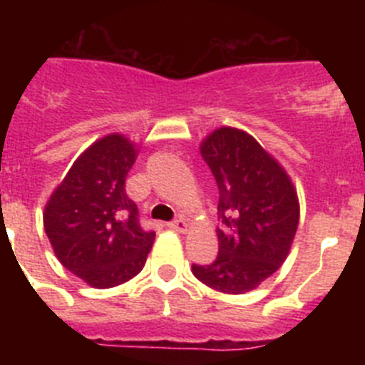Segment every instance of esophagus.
<instances>
[{"mask_svg": "<svg viewBox=\"0 0 365 365\" xmlns=\"http://www.w3.org/2000/svg\"><path fill=\"white\" fill-rule=\"evenodd\" d=\"M170 228L177 232H186L188 230V222H186L185 219H175V221L170 222Z\"/></svg>", "mask_w": 365, "mask_h": 365, "instance_id": "obj_1", "label": "esophagus"}]
</instances>
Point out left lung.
<instances>
[{
    "label": "left lung",
    "instance_id": "left-lung-1",
    "mask_svg": "<svg viewBox=\"0 0 365 365\" xmlns=\"http://www.w3.org/2000/svg\"><path fill=\"white\" fill-rule=\"evenodd\" d=\"M219 188V254L193 276L225 294H245L270 278L289 256L299 221L291 177L252 135L219 128L201 143Z\"/></svg>",
    "mask_w": 365,
    "mask_h": 365
}]
</instances>
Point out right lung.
<instances>
[{
  "instance_id": "1",
  "label": "right lung",
  "mask_w": 365,
  "mask_h": 365,
  "mask_svg": "<svg viewBox=\"0 0 365 365\" xmlns=\"http://www.w3.org/2000/svg\"><path fill=\"white\" fill-rule=\"evenodd\" d=\"M137 146L120 133L98 138L74 160L45 205L43 227L67 270L95 289H109L143 270L155 240L125 193Z\"/></svg>"
}]
</instances>
